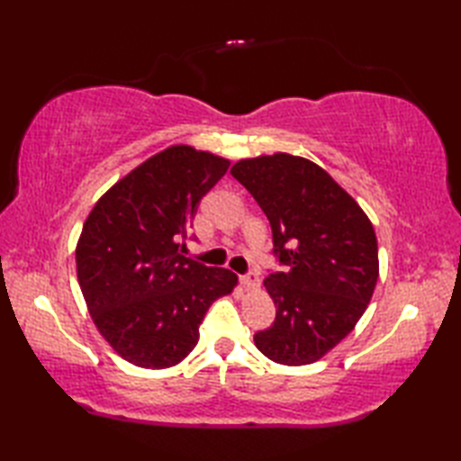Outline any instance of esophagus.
Masks as SVG:
<instances>
[{
    "mask_svg": "<svg viewBox=\"0 0 461 461\" xmlns=\"http://www.w3.org/2000/svg\"><path fill=\"white\" fill-rule=\"evenodd\" d=\"M241 285L246 287L248 291H256V289H259V276L256 271H249L248 276H243L241 277Z\"/></svg>",
    "mask_w": 461,
    "mask_h": 461,
    "instance_id": "obj_1",
    "label": "esophagus"
}]
</instances>
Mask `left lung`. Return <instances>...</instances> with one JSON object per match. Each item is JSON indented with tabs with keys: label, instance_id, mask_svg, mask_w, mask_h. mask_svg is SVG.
Instances as JSON below:
<instances>
[{
	"label": "left lung",
	"instance_id": "obj_1",
	"mask_svg": "<svg viewBox=\"0 0 461 461\" xmlns=\"http://www.w3.org/2000/svg\"><path fill=\"white\" fill-rule=\"evenodd\" d=\"M231 176L266 212L273 248L289 271L263 281L276 322L253 340L285 366L317 362L365 315L378 281L372 221L319 164L287 152L231 166Z\"/></svg>",
	"mask_w": 461,
	"mask_h": 461
}]
</instances>
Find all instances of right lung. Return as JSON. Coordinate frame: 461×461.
I'll list each match as a JSON object with an SVG mask.
<instances>
[{"label": "right lung", "mask_w": 461, "mask_h": 461, "mask_svg": "<svg viewBox=\"0 0 461 461\" xmlns=\"http://www.w3.org/2000/svg\"><path fill=\"white\" fill-rule=\"evenodd\" d=\"M230 160L172 144L106 190L77 241V279L96 330L134 366L180 365L205 311L238 285L223 267L182 256L200 200Z\"/></svg>", "instance_id": "add662e5"}]
</instances>
